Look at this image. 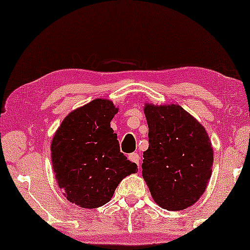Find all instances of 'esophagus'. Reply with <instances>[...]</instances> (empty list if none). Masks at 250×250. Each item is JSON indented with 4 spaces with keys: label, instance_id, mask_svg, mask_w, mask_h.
Wrapping results in <instances>:
<instances>
[{
    "label": "esophagus",
    "instance_id": "34e87169",
    "mask_svg": "<svg viewBox=\"0 0 250 250\" xmlns=\"http://www.w3.org/2000/svg\"><path fill=\"white\" fill-rule=\"evenodd\" d=\"M128 160H129V162H132V163H135L136 165L139 166V162H140V156H139L138 153H136V152L129 153V155H128Z\"/></svg>",
    "mask_w": 250,
    "mask_h": 250
}]
</instances>
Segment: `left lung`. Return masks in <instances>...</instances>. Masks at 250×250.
<instances>
[{
    "label": "left lung",
    "mask_w": 250,
    "mask_h": 250,
    "mask_svg": "<svg viewBox=\"0 0 250 250\" xmlns=\"http://www.w3.org/2000/svg\"><path fill=\"white\" fill-rule=\"evenodd\" d=\"M149 148L142 176L153 200L168 210L191 206L206 190L214 152L206 129L177 104H146Z\"/></svg>",
    "instance_id": "obj_1"
}]
</instances>
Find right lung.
I'll return each mask as SVG.
<instances>
[{"mask_svg":"<svg viewBox=\"0 0 250 250\" xmlns=\"http://www.w3.org/2000/svg\"><path fill=\"white\" fill-rule=\"evenodd\" d=\"M118 112L111 101L95 99L63 119L51 143L58 186L70 203L83 208L104 206L119 182L138 172L119 150L110 122Z\"/></svg>","mask_w":250,"mask_h":250,"instance_id":"add662e5","label":"right lung"}]
</instances>
